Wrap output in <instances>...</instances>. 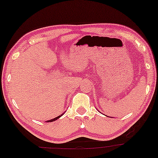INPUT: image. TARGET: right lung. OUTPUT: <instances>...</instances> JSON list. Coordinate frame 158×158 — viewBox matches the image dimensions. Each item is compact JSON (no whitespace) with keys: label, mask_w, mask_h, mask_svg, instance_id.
<instances>
[{"label":"right lung","mask_w":158,"mask_h":158,"mask_svg":"<svg viewBox=\"0 0 158 158\" xmlns=\"http://www.w3.org/2000/svg\"><path fill=\"white\" fill-rule=\"evenodd\" d=\"M62 115H63V113H62V115H59V116H57V117L54 118H53V119H51V120H49V121H48V122H52V121H54L57 120V119L59 118H60L61 116H62Z\"/></svg>","instance_id":"add662e5"}]
</instances>
